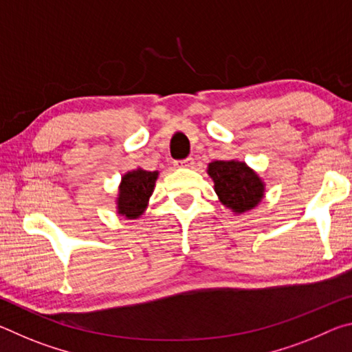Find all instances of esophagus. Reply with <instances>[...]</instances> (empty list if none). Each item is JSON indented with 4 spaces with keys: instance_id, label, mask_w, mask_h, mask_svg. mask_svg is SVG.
Listing matches in <instances>:
<instances>
[{
    "instance_id": "1",
    "label": "esophagus",
    "mask_w": 352,
    "mask_h": 352,
    "mask_svg": "<svg viewBox=\"0 0 352 352\" xmlns=\"http://www.w3.org/2000/svg\"><path fill=\"white\" fill-rule=\"evenodd\" d=\"M180 166H183V168H192L194 164V160L192 158H186V160H180V162H177Z\"/></svg>"
}]
</instances>
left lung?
<instances>
[{
  "label": "left lung",
  "instance_id": "left-lung-1",
  "mask_svg": "<svg viewBox=\"0 0 352 352\" xmlns=\"http://www.w3.org/2000/svg\"><path fill=\"white\" fill-rule=\"evenodd\" d=\"M208 174L220 201L234 212L253 210L264 195V183L242 162H212Z\"/></svg>",
  "mask_w": 352,
  "mask_h": 352
}]
</instances>
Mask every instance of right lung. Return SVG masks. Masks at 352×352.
Returning <instances> with one entry per match:
<instances>
[{"label":"right lung","mask_w":352,"mask_h":352,"mask_svg":"<svg viewBox=\"0 0 352 352\" xmlns=\"http://www.w3.org/2000/svg\"><path fill=\"white\" fill-rule=\"evenodd\" d=\"M158 178V172H148L136 169L127 172L122 177L119 186L118 197V212L127 219H136L144 212L148 197L153 192L155 182Z\"/></svg>","instance_id":"add662e5"}]
</instances>
